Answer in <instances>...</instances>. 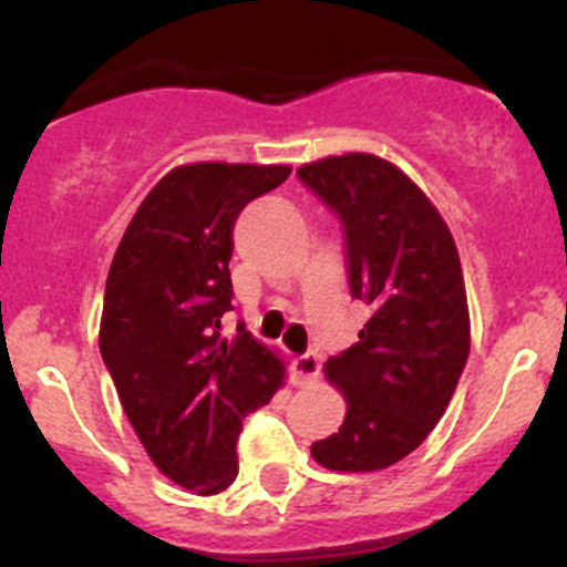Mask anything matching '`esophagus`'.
Here are the masks:
<instances>
[{
  "label": "esophagus",
  "mask_w": 567,
  "mask_h": 567,
  "mask_svg": "<svg viewBox=\"0 0 567 567\" xmlns=\"http://www.w3.org/2000/svg\"><path fill=\"white\" fill-rule=\"evenodd\" d=\"M296 370V384H312V381L320 375V359L316 351H307L301 357L293 359Z\"/></svg>",
  "instance_id": "34e87169"
}]
</instances>
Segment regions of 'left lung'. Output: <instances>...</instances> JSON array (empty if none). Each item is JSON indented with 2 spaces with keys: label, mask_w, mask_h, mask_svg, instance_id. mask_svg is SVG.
Returning a JSON list of instances; mask_svg holds the SVG:
<instances>
[{
  "label": "left lung",
  "mask_w": 567,
  "mask_h": 567,
  "mask_svg": "<svg viewBox=\"0 0 567 567\" xmlns=\"http://www.w3.org/2000/svg\"><path fill=\"white\" fill-rule=\"evenodd\" d=\"M296 175L340 219L348 288L370 310L359 342L323 368L348 411L340 431L312 444V458L375 472L425 442L466 368L461 257L431 199L384 158L346 153Z\"/></svg>",
  "instance_id": "8db88e82"
}]
</instances>
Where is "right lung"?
Instances as JSON below:
<instances>
[{
    "label": "right lung",
    "mask_w": 567,
    "mask_h": 567,
    "mask_svg": "<svg viewBox=\"0 0 567 567\" xmlns=\"http://www.w3.org/2000/svg\"><path fill=\"white\" fill-rule=\"evenodd\" d=\"M290 167L188 164L153 186L114 251L101 312V357L142 447L199 496L238 474L244 416L282 386V362L233 310V227Z\"/></svg>",
    "instance_id": "1"
}]
</instances>
